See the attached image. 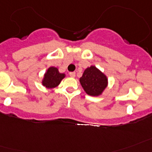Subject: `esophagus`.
Returning <instances> with one entry per match:
<instances>
[{
  "mask_svg": "<svg viewBox=\"0 0 152 152\" xmlns=\"http://www.w3.org/2000/svg\"><path fill=\"white\" fill-rule=\"evenodd\" d=\"M69 75H70L71 77H75V72H70V73H69Z\"/></svg>",
  "mask_w": 152,
  "mask_h": 152,
  "instance_id": "34e87169",
  "label": "esophagus"
}]
</instances>
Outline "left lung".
<instances>
[{"label": "left lung", "instance_id": "obj_1", "mask_svg": "<svg viewBox=\"0 0 152 152\" xmlns=\"http://www.w3.org/2000/svg\"><path fill=\"white\" fill-rule=\"evenodd\" d=\"M79 81L86 94L93 97L101 96L109 83L107 76L94 65L85 69Z\"/></svg>", "mask_w": 152, "mask_h": 152}]
</instances>
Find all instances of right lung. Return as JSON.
<instances>
[{
    "instance_id": "obj_1",
    "label": "right lung",
    "mask_w": 152,
    "mask_h": 152,
    "mask_svg": "<svg viewBox=\"0 0 152 152\" xmlns=\"http://www.w3.org/2000/svg\"><path fill=\"white\" fill-rule=\"evenodd\" d=\"M65 76L66 75L64 73H61L57 67H50L45 72L41 83L46 88L52 89L60 85Z\"/></svg>"
}]
</instances>
